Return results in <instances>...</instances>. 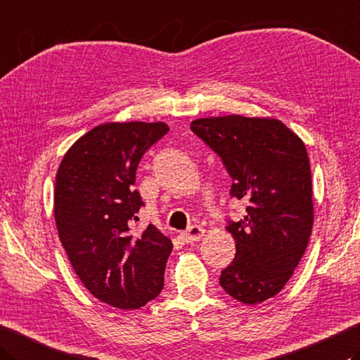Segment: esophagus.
<instances>
[{
  "instance_id": "1",
  "label": "esophagus",
  "mask_w": 360,
  "mask_h": 360,
  "mask_svg": "<svg viewBox=\"0 0 360 360\" xmlns=\"http://www.w3.org/2000/svg\"><path fill=\"white\" fill-rule=\"evenodd\" d=\"M202 236H204V229L201 226H196V224H195V226H190L187 231H184L181 234L182 240L187 242V243L198 242V240H201Z\"/></svg>"
}]
</instances>
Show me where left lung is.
Masks as SVG:
<instances>
[{
	"label": "left lung",
	"mask_w": 360,
	"mask_h": 360,
	"mask_svg": "<svg viewBox=\"0 0 360 360\" xmlns=\"http://www.w3.org/2000/svg\"><path fill=\"white\" fill-rule=\"evenodd\" d=\"M190 129L223 160L232 178V198L248 202L240 221H228L237 252L221 270L220 285L243 304H259L283 290L311 237L312 178L306 146L274 118H198Z\"/></svg>",
	"instance_id": "8db88e82"
}]
</instances>
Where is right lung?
Returning <instances> with one entry per match:
<instances>
[{"label":"right lung","mask_w":360,"mask_h":360,"mask_svg":"<svg viewBox=\"0 0 360 360\" xmlns=\"http://www.w3.org/2000/svg\"><path fill=\"white\" fill-rule=\"evenodd\" d=\"M165 123H104L76 140L63 156L54 187L62 246L87 290L105 304L139 309L164 288L172 240L150 224L134 236L142 196L136 170Z\"/></svg>","instance_id":"obj_1"}]
</instances>
